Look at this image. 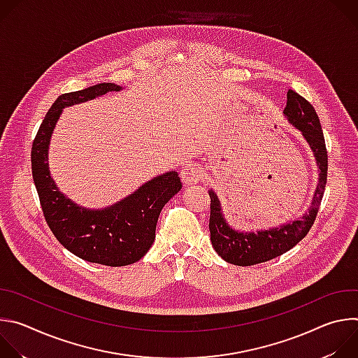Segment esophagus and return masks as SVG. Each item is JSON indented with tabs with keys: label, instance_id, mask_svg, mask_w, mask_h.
<instances>
[{
	"label": "esophagus",
	"instance_id": "34e87169",
	"mask_svg": "<svg viewBox=\"0 0 358 358\" xmlns=\"http://www.w3.org/2000/svg\"><path fill=\"white\" fill-rule=\"evenodd\" d=\"M181 180L185 185H191V184H195L201 180L202 177V170L198 164H194V163H189V164H185L182 169H181Z\"/></svg>",
	"mask_w": 358,
	"mask_h": 358
}]
</instances>
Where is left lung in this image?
Segmentation results:
<instances>
[{"label": "left lung", "instance_id": "8db88e82", "mask_svg": "<svg viewBox=\"0 0 358 358\" xmlns=\"http://www.w3.org/2000/svg\"><path fill=\"white\" fill-rule=\"evenodd\" d=\"M283 113L289 122L303 133L306 141L309 143L310 148L313 150V155L320 169L319 185L315 192L312 207L309 213L304 214V217L293 221L292 224H286L269 231H259L258 234H243L234 231L227 224L221 211L220 199L215 192L210 189L211 242L217 253L228 264L238 266H252L280 257V255L292 249L309 234L319 213L320 202L323 199L327 184L329 163L326 141L319 116L315 108L310 105V101L292 89L287 92V103Z\"/></svg>", "mask_w": 358, "mask_h": 358}]
</instances>
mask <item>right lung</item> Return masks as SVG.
<instances>
[{
	"mask_svg": "<svg viewBox=\"0 0 358 358\" xmlns=\"http://www.w3.org/2000/svg\"><path fill=\"white\" fill-rule=\"evenodd\" d=\"M120 89L115 83H99L61 94L42 120L31 150L32 178L50 231L78 258L113 268L134 264L147 253L155 242L163 207L182 187L178 174L166 173L113 207L90 211L58 191L48 169V145L64 108Z\"/></svg>",
	"mask_w": 358,
	"mask_h": 358,
	"instance_id": "obj_1",
	"label": "right lung"
}]
</instances>
